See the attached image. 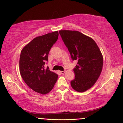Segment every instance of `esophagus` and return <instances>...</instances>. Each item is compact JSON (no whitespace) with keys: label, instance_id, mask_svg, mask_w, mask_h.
<instances>
[{"label":"esophagus","instance_id":"34e87169","mask_svg":"<svg viewBox=\"0 0 123 123\" xmlns=\"http://www.w3.org/2000/svg\"><path fill=\"white\" fill-rule=\"evenodd\" d=\"M59 72L61 74H65V71H59Z\"/></svg>","mask_w":123,"mask_h":123}]
</instances>
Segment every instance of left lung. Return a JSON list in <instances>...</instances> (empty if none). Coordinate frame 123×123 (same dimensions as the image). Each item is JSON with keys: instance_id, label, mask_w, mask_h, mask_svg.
Returning a JSON list of instances; mask_svg holds the SVG:
<instances>
[{"instance_id": "1", "label": "left lung", "mask_w": 123, "mask_h": 123, "mask_svg": "<svg viewBox=\"0 0 123 123\" xmlns=\"http://www.w3.org/2000/svg\"><path fill=\"white\" fill-rule=\"evenodd\" d=\"M62 40L72 60H77L74 69L75 79L71 81L72 88L78 92L90 89L97 81L103 66V57L94 40L80 32L60 31Z\"/></svg>"}]
</instances>
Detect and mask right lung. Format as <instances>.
Wrapping results in <instances>:
<instances>
[{"mask_svg":"<svg viewBox=\"0 0 123 123\" xmlns=\"http://www.w3.org/2000/svg\"><path fill=\"white\" fill-rule=\"evenodd\" d=\"M58 31L37 37L22 49L19 59V71L22 78L30 88L41 94L53 89L58 75L45 69L49 52L57 41Z\"/></svg>","mask_w":123,"mask_h":123,"instance_id":"right-lung-1","label":"right lung"}]
</instances>
